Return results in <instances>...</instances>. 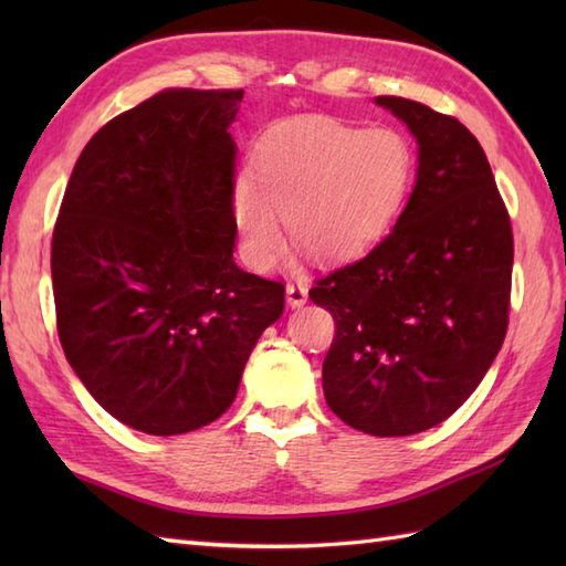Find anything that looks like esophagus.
<instances>
[{
    "mask_svg": "<svg viewBox=\"0 0 566 566\" xmlns=\"http://www.w3.org/2000/svg\"><path fill=\"white\" fill-rule=\"evenodd\" d=\"M308 302V290L304 282H290L286 284V304L292 308H302Z\"/></svg>",
    "mask_w": 566,
    "mask_h": 566,
    "instance_id": "obj_1",
    "label": "esophagus"
}]
</instances>
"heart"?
<instances>
[{
  "mask_svg": "<svg viewBox=\"0 0 566 566\" xmlns=\"http://www.w3.org/2000/svg\"><path fill=\"white\" fill-rule=\"evenodd\" d=\"M416 155L401 130L311 118L264 138L233 187V221L250 268L272 270L294 243L316 262L363 255L387 235L411 189Z\"/></svg>",
  "mask_w": 566,
  "mask_h": 566,
  "instance_id": "1",
  "label": "heart"
}]
</instances>
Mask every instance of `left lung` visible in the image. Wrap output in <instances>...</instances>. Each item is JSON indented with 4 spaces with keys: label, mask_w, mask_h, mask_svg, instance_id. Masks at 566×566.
<instances>
[{
    "label": "left lung",
    "mask_w": 566,
    "mask_h": 566,
    "mask_svg": "<svg viewBox=\"0 0 566 566\" xmlns=\"http://www.w3.org/2000/svg\"><path fill=\"white\" fill-rule=\"evenodd\" d=\"M375 104L418 143L416 187L367 258L308 292L335 338L323 394L367 436L442 423L484 379L509 328L513 233L479 140L452 116L401 97Z\"/></svg>",
    "instance_id": "1"
}]
</instances>
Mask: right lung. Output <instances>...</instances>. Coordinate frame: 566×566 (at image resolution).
<instances>
[{"label": "right lung", "mask_w": 566, "mask_h": 566, "mask_svg": "<svg viewBox=\"0 0 566 566\" xmlns=\"http://www.w3.org/2000/svg\"><path fill=\"white\" fill-rule=\"evenodd\" d=\"M243 90H165L84 146L51 248L57 335L94 401L148 436L213 423L284 286L233 260Z\"/></svg>", "instance_id": "add662e5"}]
</instances>
